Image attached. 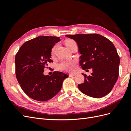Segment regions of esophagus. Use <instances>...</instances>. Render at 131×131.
<instances>
[{"label": "esophagus", "instance_id": "esophagus-1", "mask_svg": "<svg viewBox=\"0 0 131 131\" xmlns=\"http://www.w3.org/2000/svg\"><path fill=\"white\" fill-rule=\"evenodd\" d=\"M75 75H76L75 74H69V76L70 77H74Z\"/></svg>", "mask_w": 131, "mask_h": 131}]
</instances>
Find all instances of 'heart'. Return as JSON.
<instances>
[{"label":"heart","mask_w":131,"mask_h":131,"mask_svg":"<svg viewBox=\"0 0 131 131\" xmlns=\"http://www.w3.org/2000/svg\"><path fill=\"white\" fill-rule=\"evenodd\" d=\"M66 45L68 48L70 50L72 47L77 45V43L75 41L72 39H68L65 42ZM58 46V43H56L53 47L52 49H51V54L53 55L55 53V51H56L57 47ZM76 64H77V61L75 59H71L69 61H62L59 64V68L61 70L67 71V72H73L76 69Z\"/></svg>","instance_id":"obj_1"}]
</instances>
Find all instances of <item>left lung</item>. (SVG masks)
Segmentation results:
<instances>
[{
  "instance_id": "obj_1",
  "label": "left lung",
  "mask_w": 131,
  "mask_h": 131,
  "mask_svg": "<svg viewBox=\"0 0 131 131\" xmlns=\"http://www.w3.org/2000/svg\"><path fill=\"white\" fill-rule=\"evenodd\" d=\"M77 42L80 66L85 70L92 68L90 75L84 76V83L78 85L85 94L101 98L108 94L118 77L120 57L115 47L108 39L98 34L66 35Z\"/></svg>"
}]
</instances>
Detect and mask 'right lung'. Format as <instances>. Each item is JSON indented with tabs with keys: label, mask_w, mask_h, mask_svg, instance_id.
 <instances>
[{
	"label": "right lung",
	"mask_w": 131,
	"mask_h": 131,
	"mask_svg": "<svg viewBox=\"0 0 131 131\" xmlns=\"http://www.w3.org/2000/svg\"><path fill=\"white\" fill-rule=\"evenodd\" d=\"M57 37L40 36L25 42L15 56V73L24 92L33 100L45 102L59 92L68 75L55 71L44 75L51 60V49L60 41Z\"/></svg>",
	"instance_id": "add662e5"
}]
</instances>
